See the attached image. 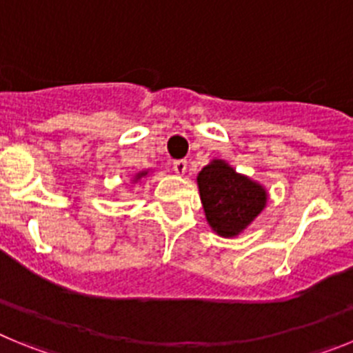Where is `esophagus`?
<instances>
[{"instance_id": "esophagus-1", "label": "esophagus", "mask_w": 353, "mask_h": 353, "mask_svg": "<svg viewBox=\"0 0 353 353\" xmlns=\"http://www.w3.org/2000/svg\"><path fill=\"white\" fill-rule=\"evenodd\" d=\"M173 170L176 174H185L187 171V161L185 159H179V161L173 162Z\"/></svg>"}]
</instances>
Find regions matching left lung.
Instances as JSON below:
<instances>
[{
  "label": "left lung",
  "instance_id": "8db88e82",
  "mask_svg": "<svg viewBox=\"0 0 353 353\" xmlns=\"http://www.w3.org/2000/svg\"><path fill=\"white\" fill-rule=\"evenodd\" d=\"M205 217L217 235L232 239L256 219L267 205V191L258 182L214 159L198 173Z\"/></svg>",
  "mask_w": 353,
  "mask_h": 353
}]
</instances>
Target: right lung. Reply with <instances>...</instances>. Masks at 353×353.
Wrapping results in <instances>:
<instances>
[{"instance_id":"1","label":"right lung","mask_w":353,"mask_h":353,"mask_svg":"<svg viewBox=\"0 0 353 353\" xmlns=\"http://www.w3.org/2000/svg\"><path fill=\"white\" fill-rule=\"evenodd\" d=\"M146 174H148V171H141V173H138V174H136V176H134L132 182H138V180H141L143 176H146Z\"/></svg>"}]
</instances>
